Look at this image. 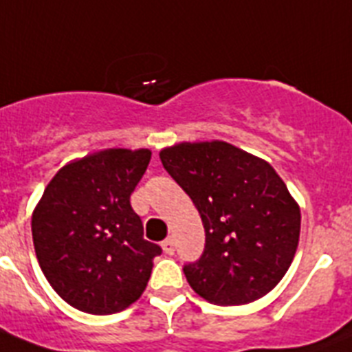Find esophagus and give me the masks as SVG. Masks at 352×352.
Listing matches in <instances>:
<instances>
[{"mask_svg": "<svg viewBox=\"0 0 352 352\" xmlns=\"http://www.w3.org/2000/svg\"><path fill=\"white\" fill-rule=\"evenodd\" d=\"M162 250H164V254H168V256H171V254L175 252V245H173V240L171 238H168V240H164L161 243Z\"/></svg>", "mask_w": 352, "mask_h": 352, "instance_id": "34e87169", "label": "esophagus"}]
</instances>
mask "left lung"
Returning a JSON list of instances; mask_svg holds the SVG:
<instances>
[{
  "instance_id": "1",
  "label": "left lung",
  "mask_w": 352,
  "mask_h": 352,
  "mask_svg": "<svg viewBox=\"0 0 352 352\" xmlns=\"http://www.w3.org/2000/svg\"><path fill=\"white\" fill-rule=\"evenodd\" d=\"M162 166L199 209L206 249L184 267L202 299L240 306L274 290L290 268L300 236V208L265 159L226 141L177 143Z\"/></svg>"
}]
</instances>
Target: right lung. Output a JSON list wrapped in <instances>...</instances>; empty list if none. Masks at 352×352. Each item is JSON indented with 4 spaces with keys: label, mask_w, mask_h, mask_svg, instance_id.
<instances>
[{
    "label": "right lung",
    "mask_w": 352,
    "mask_h": 352,
    "mask_svg": "<svg viewBox=\"0 0 352 352\" xmlns=\"http://www.w3.org/2000/svg\"><path fill=\"white\" fill-rule=\"evenodd\" d=\"M148 148H107L55 173L32 212L41 270L69 306L91 315L123 311L143 295L161 247L143 238L131 195Z\"/></svg>",
    "instance_id": "add662e5"
}]
</instances>
